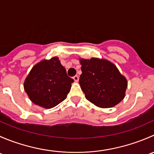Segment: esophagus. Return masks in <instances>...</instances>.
Masks as SVG:
<instances>
[{
  "mask_svg": "<svg viewBox=\"0 0 154 154\" xmlns=\"http://www.w3.org/2000/svg\"><path fill=\"white\" fill-rule=\"evenodd\" d=\"M73 79H74V80L75 82H78V80H79V77L77 75H75L74 76V77H73Z\"/></svg>",
  "mask_w": 154,
  "mask_h": 154,
  "instance_id": "esophagus-1",
  "label": "esophagus"
}]
</instances>
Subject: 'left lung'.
Returning <instances> with one entry per match:
<instances>
[{
    "label": "left lung",
    "instance_id": "left-lung-1",
    "mask_svg": "<svg viewBox=\"0 0 154 154\" xmlns=\"http://www.w3.org/2000/svg\"><path fill=\"white\" fill-rule=\"evenodd\" d=\"M80 85L86 98L95 106L109 108L125 96L127 81L117 67L106 60L80 59Z\"/></svg>",
    "mask_w": 154,
    "mask_h": 154
}]
</instances>
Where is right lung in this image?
<instances>
[{"mask_svg":"<svg viewBox=\"0 0 154 154\" xmlns=\"http://www.w3.org/2000/svg\"><path fill=\"white\" fill-rule=\"evenodd\" d=\"M73 82L58 57H54L32 67L26 77L24 88L32 103L51 109L67 97Z\"/></svg>","mask_w":154,"mask_h":154,"instance_id":"1","label":"right lung"}]
</instances>
